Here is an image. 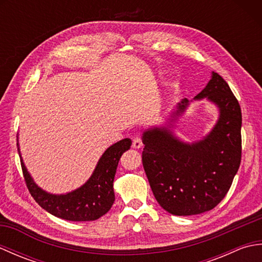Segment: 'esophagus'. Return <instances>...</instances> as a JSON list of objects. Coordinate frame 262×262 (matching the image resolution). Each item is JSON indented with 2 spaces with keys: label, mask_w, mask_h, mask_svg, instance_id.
<instances>
[{
  "label": "esophagus",
  "mask_w": 262,
  "mask_h": 262,
  "mask_svg": "<svg viewBox=\"0 0 262 262\" xmlns=\"http://www.w3.org/2000/svg\"><path fill=\"white\" fill-rule=\"evenodd\" d=\"M134 148H141L143 146V142H142V138L140 136H135L133 138V145Z\"/></svg>",
  "instance_id": "34e87169"
}]
</instances>
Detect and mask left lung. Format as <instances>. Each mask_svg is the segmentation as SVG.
Listing matches in <instances>:
<instances>
[{
    "label": "left lung",
    "mask_w": 262,
    "mask_h": 262,
    "mask_svg": "<svg viewBox=\"0 0 262 262\" xmlns=\"http://www.w3.org/2000/svg\"><path fill=\"white\" fill-rule=\"evenodd\" d=\"M206 99L219 118L202 140L185 142L174 133L191 101L182 99L164 125L143 132V166L161 207L177 216L213 209L225 197L241 163L242 114L225 80L215 72L193 100Z\"/></svg>",
    "instance_id": "left-lung-1"
}]
</instances>
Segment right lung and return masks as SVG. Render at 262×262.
Masks as SVG:
<instances>
[{"label": "right lung", "instance_id": "right-lung-1", "mask_svg": "<svg viewBox=\"0 0 262 262\" xmlns=\"http://www.w3.org/2000/svg\"><path fill=\"white\" fill-rule=\"evenodd\" d=\"M18 152L27 187L39 206L59 219L74 222L96 221L107 214L115 202L114 179L117 166L124 152L130 148V138H124L105 149L99 159L91 177L79 188L66 193H51L33 180L21 157L19 140Z\"/></svg>", "mask_w": 262, "mask_h": 262}]
</instances>
